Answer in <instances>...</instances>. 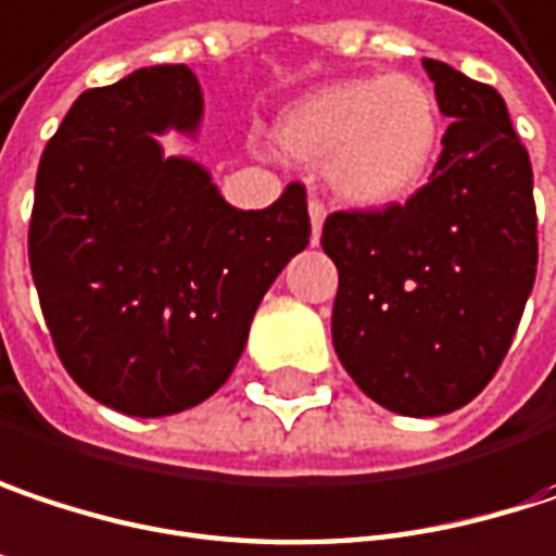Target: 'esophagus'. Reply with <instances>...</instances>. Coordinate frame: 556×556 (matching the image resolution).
I'll return each mask as SVG.
<instances>
[{"label": "esophagus", "mask_w": 556, "mask_h": 556, "mask_svg": "<svg viewBox=\"0 0 556 556\" xmlns=\"http://www.w3.org/2000/svg\"><path fill=\"white\" fill-rule=\"evenodd\" d=\"M308 216H312V241L318 244V238H321V226H325V216H328V210H325V203H321L318 197H312V200H308Z\"/></svg>", "instance_id": "esophagus-1"}]
</instances>
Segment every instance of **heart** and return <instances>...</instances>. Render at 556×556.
<instances>
[{
	"label": "heart",
	"mask_w": 556,
	"mask_h": 556,
	"mask_svg": "<svg viewBox=\"0 0 556 556\" xmlns=\"http://www.w3.org/2000/svg\"><path fill=\"white\" fill-rule=\"evenodd\" d=\"M277 146L325 177L356 206L407 200L439 146V108L420 78L366 76L321 85L277 117Z\"/></svg>",
	"instance_id": "obj_1"
}]
</instances>
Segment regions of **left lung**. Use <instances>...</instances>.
<instances>
[{"instance_id":"8db88e82","label":"left lung","mask_w":556,"mask_h":556,"mask_svg":"<svg viewBox=\"0 0 556 556\" xmlns=\"http://www.w3.org/2000/svg\"><path fill=\"white\" fill-rule=\"evenodd\" d=\"M452 121L427 187L384 210L330 213L333 350L376 404L442 417L496 376L538 270L531 162L496 88L424 60Z\"/></svg>"}]
</instances>
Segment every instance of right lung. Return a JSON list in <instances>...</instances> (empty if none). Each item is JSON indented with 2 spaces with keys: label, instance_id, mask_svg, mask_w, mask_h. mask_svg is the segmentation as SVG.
Listing matches in <instances>:
<instances>
[{
  "label": "right lung",
  "instance_id": "obj_1",
  "mask_svg": "<svg viewBox=\"0 0 556 556\" xmlns=\"http://www.w3.org/2000/svg\"><path fill=\"white\" fill-rule=\"evenodd\" d=\"M200 117L187 66L136 70L78 94L37 168L27 257L43 321L78 388L129 417L219 391L312 235L302 184L235 210L203 165L162 152V132L193 136Z\"/></svg>",
  "mask_w": 556,
  "mask_h": 556
}]
</instances>
